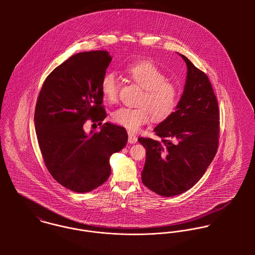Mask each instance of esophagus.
Wrapping results in <instances>:
<instances>
[{
    "instance_id": "34e87169",
    "label": "esophagus",
    "mask_w": 255,
    "mask_h": 255,
    "mask_svg": "<svg viewBox=\"0 0 255 255\" xmlns=\"http://www.w3.org/2000/svg\"><path fill=\"white\" fill-rule=\"evenodd\" d=\"M136 141H137V136L133 132L128 131V143L133 144V143H136Z\"/></svg>"
}]
</instances>
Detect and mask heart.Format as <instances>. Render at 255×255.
Returning <instances> with one entry per match:
<instances>
[{
    "label": "heart",
    "instance_id": "obj_1",
    "mask_svg": "<svg viewBox=\"0 0 255 255\" xmlns=\"http://www.w3.org/2000/svg\"><path fill=\"white\" fill-rule=\"evenodd\" d=\"M127 72L137 85L143 88V93L138 99V107H122L114 111V123L130 131H136L150 122L152 116L156 121H163L176 111L180 101V90L154 63L141 61L128 66ZM119 89L117 74L107 72L101 79V92L104 98L110 102L117 101Z\"/></svg>",
    "mask_w": 255,
    "mask_h": 255
}]
</instances>
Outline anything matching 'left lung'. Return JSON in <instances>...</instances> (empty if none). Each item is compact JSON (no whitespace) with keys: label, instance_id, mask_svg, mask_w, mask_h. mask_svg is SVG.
Listing matches in <instances>:
<instances>
[{"label":"left lung","instance_id":"obj_1","mask_svg":"<svg viewBox=\"0 0 255 255\" xmlns=\"http://www.w3.org/2000/svg\"><path fill=\"white\" fill-rule=\"evenodd\" d=\"M181 56L187 67L184 90L176 111L154 128L161 141L138 138L146 149L142 182L166 197L181 194L198 182L219 144L220 112L211 82Z\"/></svg>","mask_w":255,"mask_h":255}]
</instances>
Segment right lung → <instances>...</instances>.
Wrapping results in <instances>:
<instances>
[{"label": "right lung", "instance_id": "obj_1", "mask_svg": "<svg viewBox=\"0 0 255 255\" xmlns=\"http://www.w3.org/2000/svg\"><path fill=\"white\" fill-rule=\"evenodd\" d=\"M112 57L106 51L73 55L45 79L37 99L34 124L44 163L52 177L75 192H89L111 174L110 157L128 142L123 127L105 123L86 133V121L106 118L101 79Z\"/></svg>", "mask_w": 255, "mask_h": 255}]
</instances>
